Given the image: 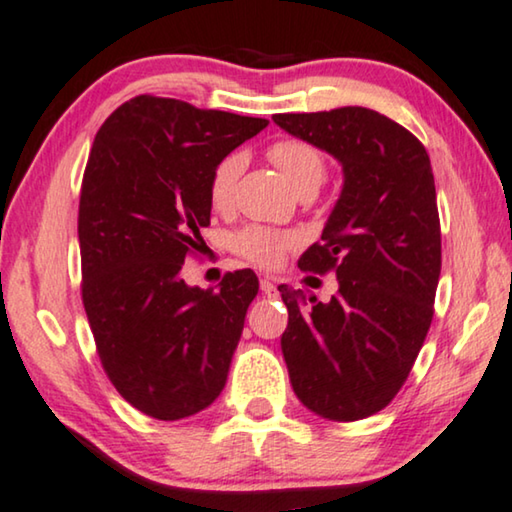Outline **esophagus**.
Masks as SVG:
<instances>
[{"label":"esophagus","instance_id":"1","mask_svg":"<svg viewBox=\"0 0 512 512\" xmlns=\"http://www.w3.org/2000/svg\"><path fill=\"white\" fill-rule=\"evenodd\" d=\"M259 287H262V292H264L266 296L276 294V282H273L271 278H262V280H259Z\"/></svg>","mask_w":512,"mask_h":512}]
</instances>
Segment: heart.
I'll use <instances>...</instances> for the list:
<instances>
[{
	"label": "heart",
	"instance_id": "b5f03b06",
	"mask_svg": "<svg viewBox=\"0 0 512 512\" xmlns=\"http://www.w3.org/2000/svg\"><path fill=\"white\" fill-rule=\"evenodd\" d=\"M266 156L282 172L296 193H315L326 177V158L315 144L303 140H280L266 149ZM243 156L230 154L216 165L209 181V200L216 211H230L236 183L243 172ZM299 246V236L278 232L264 225H250L234 236V250L248 262L276 266L287 250Z\"/></svg>",
	"mask_w": 512,
	"mask_h": 512
}]
</instances>
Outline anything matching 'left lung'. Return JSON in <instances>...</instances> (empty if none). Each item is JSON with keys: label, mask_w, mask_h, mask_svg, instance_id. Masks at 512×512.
Returning <instances> with one entry per match:
<instances>
[{"label": "left lung", "mask_w": 512, "mask_h": 512, "mask_svg": "<svg viewBox=\"0 0 512 512\" xmlns=\"http://www.w3.org/2000/svg\"><path fill=\"white\" fill-rule=\"evenodd\" d=\"M273 121L345 174L322 243L299 259L301 271H333L338 294L322 303L278 287L289 381L317 416L361 421L398 395L432 324L441 230L430 156L407 128L356 105Z\"/></svg>", "instance_id": "obj_1"}]
</instances>
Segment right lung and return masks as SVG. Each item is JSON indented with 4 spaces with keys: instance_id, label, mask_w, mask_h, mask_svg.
<instances>
[{
    "instance_id": "obj_1",
    "label": "right lung",
    "mask_w": 512,
    "mask_h": 512,
    "mask_svg": "<svg viewBox=\"0 0 512 512\" xmlns=\"http://www.w3.org/2000/svg\"><path fill=\"white\" fill-rule=\"evenodd\" d=\"M266 126L144 94L94 137L78 213L82 303L105 375L158 421L193 416L225 388L257 276L227 273L213 292L188 287L181 266L204 246L216 165Z\"/></svg>"
}]
</instances>
